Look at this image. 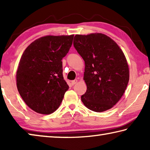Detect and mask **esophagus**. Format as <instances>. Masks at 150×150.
<instances>
[{"label":"esophagus","instance_id":"34e87169","mask_svg":"<svg viewBox=\"0 0 150 150\" xmlns=\"http://www.w3.org/2000/svg\"><path fill=\"white\" fill-rule=\"evenodd\" d=\"M77 83V79H75V80L71 81V85H72L76 84V83Z\"/></svg>","mask_w":150,"mask_h":150}]
</instances>
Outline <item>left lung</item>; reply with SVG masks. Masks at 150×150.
Returning a JSON list of instances; mask_svg holds the SVG:
<instances>
[{
    "label": "left lung",
    "instance_id": "obj_1",
    "mask_svg": "<svg viewBox=\"0 0 150 150\" xmlns=\"http://www.w3.org/2000/svg\"><path fill=\"white\" fill-rule=\"evenodd\" d=\"M73 45L83 60L87 91L81 100L90 110L100 112L113 107L129 81L128 63L117 44L105 34L76 35Z\"/></svg>",
    "mask_w": 150,
    "mask_h": 150
}]
</instances>
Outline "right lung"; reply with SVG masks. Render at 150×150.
I'll list each match as a JSON object with an SVG mask.
<instances>
[{
  "instance_id": "obj_1",
  "label": "right lung",
  "mask_w": 150,
  "mask_h": 150,
  "mask_svg": "<svg viewBox=\"0 0 150 150\" xmlns=\"http://www.w3.org/2000/svg\"><path fill=\"white\" fill-rule=\"evenodd\" d=\"M73 35H47L35 40L22 54L16 72L18 91L38 113L49 115L59 107L69 86L62 60L71 47Z\"/></svg>"
}]
</instances>
